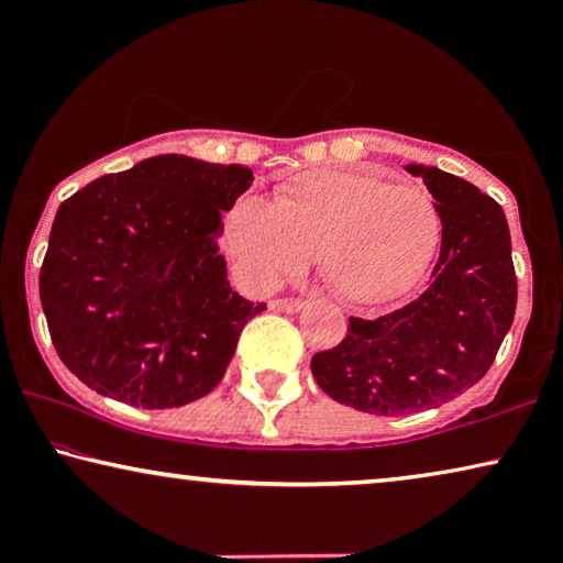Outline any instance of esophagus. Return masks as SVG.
<instances>
[{"label": "esophagus", "instance_id": "34e87169", "mask_svg": "<svg viewBox=\"0 0 563 563\" xmlns=\"http://www.w3.org/2000/svg\"><path fill=\"white\" fill-rule=\"evenodd\" d=\"M268 307H272L274 312H299L305 307V302H302V299H295V297H284V299H272Z\"/></svg>", "mask_w": 563, "mask_h": 563}]
</instances>
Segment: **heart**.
<instances>
[{"mask_svg": "<svg viewBox=\"0 0 563 563\" xmlns=\"http://www.w3.org/2000/svg\"><path fill=\"white\" fill-rule=\"evenodd\" d=\"M225 251L251 287L272 289L318 256L325 282L353 305L410 295L441 243L426 189L374 174L307 172L274 202L245 195L225 218Z\"/></svg>", "mask_w": 563, "mask_h": 563, "instance_id": "b5f03b06", "label": "heart"}]
</instances>
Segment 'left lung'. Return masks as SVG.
Returning <instances> with one entry per match:
<instances>
[{
  "mask_svg": "<svg viewBox=\"0 0 563 563\" xmlns=\"http://www.w3.org/2000/svg\"><path fill=\"white\" fill-rule=\"evenodd\" d=\"M405 168L426 181L441 214L433 282L395 312L351 318L349 335L310 364L328 397L372 415H410L464 395L489 372L518 302L503 207L435 166Z\"/></svg>",
  "mask_w": 563,
  "mask_h": 563,
  "instance_id": "8db88e82",
  "label": "left lung"
}]
</instances>
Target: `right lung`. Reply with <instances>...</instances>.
I'll return each instance as SVG.
<instances>
[{
    "label": "right lung",
    "mask_w": 563,
    "mask_h": 563,
    "mask_svg": "<svg viewBox=\"0 0 563 563\" xmlns=\"http://www.w3.org/2000/svg\"><path fill=\"white\" fill-rule=\"evenodd\" d=\"M251 184L249 166L166 153L58 207L41 305L68 372L145 410L218 387L245 322L266 310L230 289L218 253L222 212Z\"/></svg>",
    "instance_id": "1"
}]
</instances>
